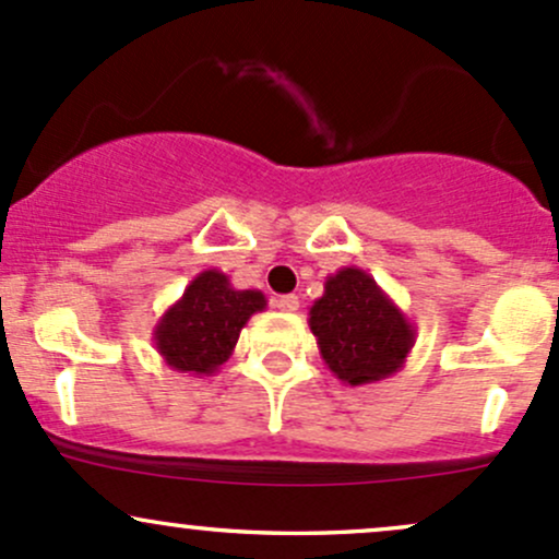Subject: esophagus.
Returning a JSON list of instances; mask_svg holds the SVG:
<instances>
[{
	"label": "esophagus",
	"instance_id": "esophagus-1",
	"mask_svg": "<svg viewBox=\"0 0 559 559\" xmlns=\"http://www.w3.org/2000/svg\"><path fill=\"white\" fill-rule=\"evenodd\" d=\"M275 308L284 310V313H292V310L299 308V297H297V295H281V297H275Z\"/></svg>",
	"mask_w": 559,
	"mask_h": 559
}]
</instances>
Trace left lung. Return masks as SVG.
Here are the masks:
<instances>
[{"label":"left lung","mask_w":559,"mask_h":559,"mask_svg":"<svg viewBox=\"0 0 559 559\" xmlns=\"http://www.w3.org/2000/svg\"><path fill=\"white\" fill-rule=\"evenodd\" d=\"M308 316L321 358L345 385L378 383L396 374L418 334L378 281L356 264L329 275L324 295L310 305Z\"/></svg>","instance_id":"obj_1"}]
</instances>
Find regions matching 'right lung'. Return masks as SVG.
I'll use <instances>...</instances> for the list:
<instances>
[{
	"label": "right lung",
	"instance_id": "add662e5",
	"mask_svg": "<svg viewBox=\"0 0 559 559\" xmlns=\"http://www.w3.org/2000/svg\"><path fill=\"white\" fill-rule=\"evenodd\" d=\"M264 308L260 289H235L222 270H203L160 316L152 343L176 372L209 378L233 356L240 329Z\"/></svg>",
	"mask_w": 559,
	"mask_h": 559
}]
</instances>
